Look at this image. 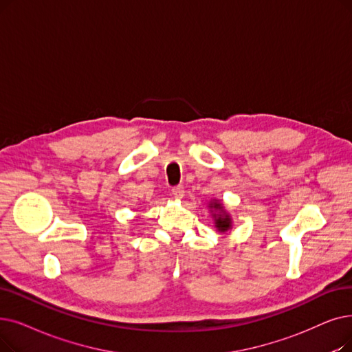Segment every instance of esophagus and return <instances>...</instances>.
Listing matches in <instances>:
<instances>
[{
  "mask_svg": "<svg viewBox=\"0 0 352 352\" xmlns=\"http://www.w3.org/2000/svg\"><path fill=\"white\" fill-rule=\"evenodd\" d=\"M171 192H173V195L175 197V198H178V200H179V198H182V197H184V187H182V186H177V187H174L173 190H171Z\"/></svg>",
  "mask_w": 352,
  "mask_h": 352,
  "instance_id": "1",
  "label": "esophagus"
}]
</instances>
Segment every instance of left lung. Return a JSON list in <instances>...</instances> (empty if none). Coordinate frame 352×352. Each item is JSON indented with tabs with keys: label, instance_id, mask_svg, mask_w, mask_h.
Returning a JSON list of instances; mask_svg holds the SVG:
<instances>
[{
	"label": "left lung",
	"instance_id": "8db88e82",
	"mask_svg": "<svg viewBox=\"0 0 352 352\" xmlns=\"http://www.w3.org/2000/svg\"><path fill=\"white\" fill-rule=\"evenodd\" d=\"M211 207H214V208H217V210H223V207H221V204H217V203H214ZM230 219H228V216H221V214H219V216L216 217V227L219 228L220 232H226V230H228V228H230Z\"/></svg>",
	"mask_w": 352,
	"mask_h": 352
}]
</instances>
